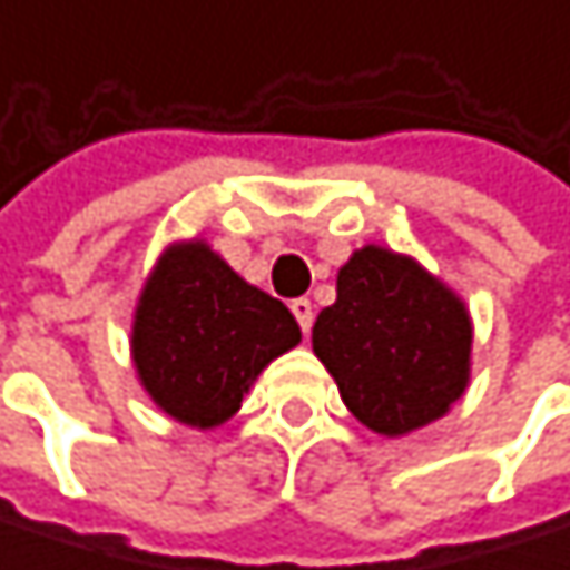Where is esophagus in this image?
<instances>
[{
  "mask_svg": "<svg viewBox=\"0 0 570 570\" xmlns=\"http://www.w3.org/2000/svg\"><path fill=\"white\" fill-rule=\"evenodd\" d=\"M292 315L298 318V324H302V331H305V334L312 331L315 312H312V302H308V298H295V302H292Z\"/></svg>",
  "mask_w": 570,
  "mask_h": 570,
  "instance_id": "esophagus-1",
  "label": "esophagus"
}]
</instances>
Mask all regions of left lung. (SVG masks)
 Returning a JSON list of instances; mask_svg holds the SVG:
<instances>
[{"instance_id":"8db88e82","label":"left lung","mask_w":570,"mask_h":570,"mask_svg":"<svg viewBox=\"0 0 570 570\" xmlns=\"http://www.w3.org/2000/svg\"><path fill=\"white\" fill-rule=\"evenodd\" d=\"M312 347L344 406L391 440L446 416L472 377L463 298L413 255L374 243L337 268V298L315 321Z\"/></svg>"}]
</instances>
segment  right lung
I'll return each mask as SVG.
<instances>
[{
    "mask_svg": "<svg viewBox=\"0 0 570 570\" xmlns=\"http://www.w3.org/2000/svg\"><path fill=\"white\" fill-rule=\"evenodd\" d=\"M298 341L292 312L249 285L206 239H179L160 252L130 324L140 387L193 430L233 420L258 374Z\"/></svg>",
    "mask_w": 570,
    "mask_h": 570,
    "instance_id": "right-lung-1",
    "label": "right lung"
}]
</instances>
